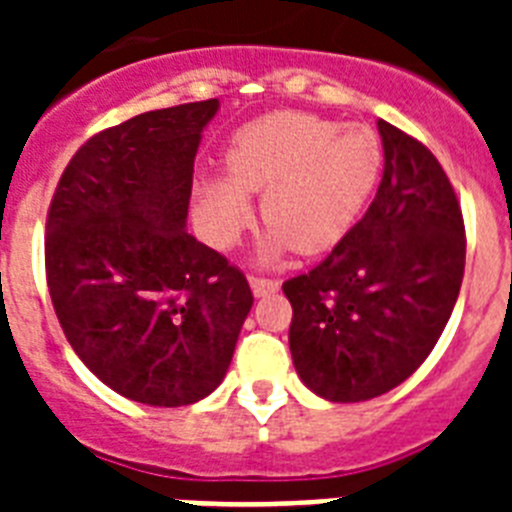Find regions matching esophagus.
Returning <instances> with one entry per match:
<instances>
[{
  "mask_svg": "<svg viewBox=\"0 0 512 512\" xmlns=\"http://www.w3.org/2000/svg\"><path fill=\"white\" fill-rule=\"evenodd\" d=\"M248 284H251V292L256 297L274 295V292L279 289L277 279H266V277H251V279H248Z\"/></svg>",
  "mask_w": 512,
  "mask_h": 512,
  "instance_id": "esophagus-1",
  "label": "esophagus"
}]
</instances>
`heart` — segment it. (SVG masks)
Returning <instances> with one entry per match:
<instances>
[{"instance_id":"heart-1","label":"heart","mask_w":512,"mask_h":512,"mask_svg":"<svg viewBox=\"0 0 512 512\" xmlns=\"http://www.w3.org/2000/svg\"><path fill=\"white\" fill-rule=\"evenodd\" d=\"M225 169L200 176L202 233L220 248L235 246L256 220L248 194H264L261 212L271 225L256 261L271 266L292 248L328 251L354 228L379 179L382 146L361 125L269 112L235 130Z\"/></svg>"}]
</instances>
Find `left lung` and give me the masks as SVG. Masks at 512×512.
<instances>
[{"mask_svg":"<svg viewBox=\"0 0 512 512\" xmlns=\"http://www.w3.org/2000/svg\"><path fill=\"white\" fill-rule=\"evenodd\" d=\"M377 197L328 259L282 284L297 377L328 402L395 390L428 359L464 279V220L423 143L377 120Z\"/></svg>","mask_w":512,"mask_h":512,"instance_id":"1","label":"left lung"}]
</instances>
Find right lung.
<instances>
[{"instance_id":"1","label":"right lung","mask_w":512,"mask_h":512,"mask_svg":"<svg viewBox=\"0 0 512 512\" xmlns=\"http://www.w3.org/2000/svg\"><path fill=\"white\" fill-rule=\"evenodd\" d=\"M217 99L153 110L76 151L45 225L58 323L117 395L182 408L220 387L253 295L187 233L194 156Z\"/></svg>"}]
</instances>
